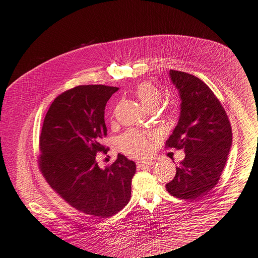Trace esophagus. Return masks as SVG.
<instances>
[{
    "label": "esophagus",
    "mask_w": 258,
    "mask_h": 258,
    "mask_svg": "<svg viewBox=\"0 0 258 258\" xmlns=\"http://www.w3.org/2000/svg\"><path fill=\"white\" fill-rule=\"evenodd\" d=\"M154 163L152 161H139L137 162V167L140 168V169H143L145 167H149V166H152Z\"/></svg>",
    "instance_id": "34e87169"
}]
</instances>
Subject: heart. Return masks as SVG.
Listing matches in <instances>:
<instances>
[{"mask_svg": "<svg viewBox=\"0 0 258 258\" xmlns=\"http://www.w3.org/2000/svg\"><path fill=\"white\" fill-rule=\"evenodd\" d=\"M136 95L147 111L157 110L162 100L161 91L149 82L137 86ZM118 147L127 156L143 157L149 152V138L144 133L131 130L119 137Z\"/></svg>", "mask_w": 258, "mask_h": 258, "instance_id": "heart-1", "label": "heart"}]
</instances>
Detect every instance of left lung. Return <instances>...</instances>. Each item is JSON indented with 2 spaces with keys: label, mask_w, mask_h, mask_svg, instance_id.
I'll list each match as a JSON object with an SVG mask.
<instances>
[{
  "label": "left lung",
  "mask_w": 258,
  "mask_h": 258,
  "mask_svg": "<svg viewBox=\"0 0 258 258\" xmlns=\"http://www.w3.org/2000/svg\"><path fill=\"white\" fill-rule=\"evenodd\" d=\"M179 91L180 116L167 148L183 149L185 157L166 184L176 198L198 200L218 183L232 143L228 116L209 86L183 72H169Z\"/></svg>",
  "instance_id": "8db88e82"
}]
</instances>
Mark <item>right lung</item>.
Returning a JSON list of instances; mask_svg holds the SVG:
<instances>
[{"instance_id": "obj_1", "label": "right lung", "mask_w": 258, "mask_h": 258, "mask_svg": "<svg viewBox=\"0 0 258 258\" xmlns=\"http://www.w3.org/2000/svg\"><path fill=\"white\" fill-rule=\"evenodd\" d=\"M118 90L105 85H81L58 95L39 136L38 166L46 182L72 208L94 218H109L131 199L136 164L123 154L105 169L96 153L107 136L105 109Z\"/></svg>"}]
</instances>
